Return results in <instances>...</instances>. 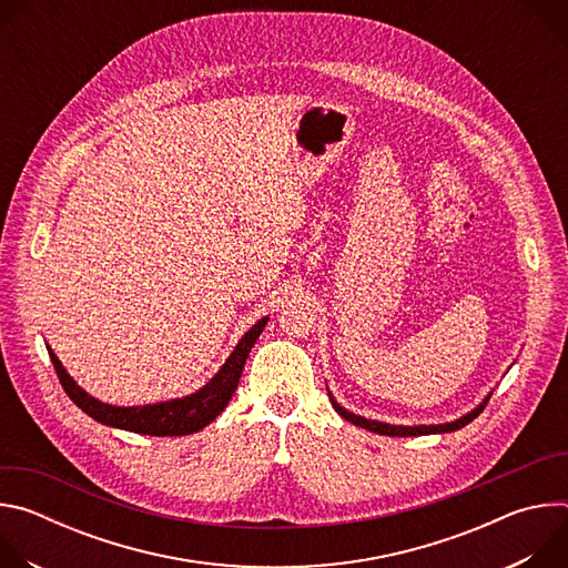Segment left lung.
Segmentation results:
<instances>
[{
    "label": "left lung",
    "instance_id": "left-lung-1",
    "mask_svg": "<svg viewBox=\"0 0 568 568\" xmlns=\"http://www.w3.org/2000/svg\"><path fill=\"white\" fill-rule=\"evenodd\" d=\"M488 399H490V397H485V402L480 404V407H476L471 414H467V416L458 418L456 423H447V425H423V427H397V425H386V423L366 420V418H362V416H355V414H351V412L342 409L339 404L331 397L335 412H337L342 418H346L348 423H353V425H357V427H362V429H368V432H375V434H382V436H425V434H445V432H456V429H460V427L469 425V423H471V420H474V418L485 409V404H488Z\"/></svg>",
    "mask_w": 568,
    "mask_h": 568
}]
</instances>
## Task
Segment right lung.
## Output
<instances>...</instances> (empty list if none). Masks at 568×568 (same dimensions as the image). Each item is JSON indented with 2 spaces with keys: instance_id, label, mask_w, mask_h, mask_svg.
Returning a JSON list of instances; mask_svg holds the SVG:
<instances>
[{
  "instance_id": "obj_1",
  "label": "right lung",
  "mask_w": 568,
  "mask_h": 568,
  "mask_svg": "<svg viewBox=\"0 0 568 568\" xmlns=\"http://www.w3.org/2000/svg\"><path fill=\"white\" fill-rule=\"evenodd\" d=\"M265 323L267 318H261L256 326L240 339V344L235 346L231 357L224 362L220 373L204 388L182 399L145 404V407H112V404L94 399L67 375V371L62 368V364L51 351H49V357L64 393L71 397L75 407L83 409L90 418L116 429L145 434V436H186V434L200 432L222 414L233 390L237 388L242 368H245L250 351L261 337Z\"/></svg>"
}]
</instances>
